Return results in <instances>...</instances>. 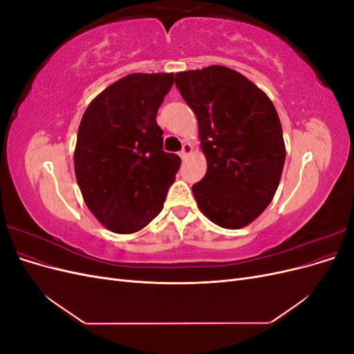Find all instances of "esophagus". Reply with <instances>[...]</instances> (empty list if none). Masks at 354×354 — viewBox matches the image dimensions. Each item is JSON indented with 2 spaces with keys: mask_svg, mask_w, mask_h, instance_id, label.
<instances>
[{
  "mask_svg": "<svg viewBox=\"0 0 354 354\" xmlns=\"http://www.w3.org/2000/svg\"><path fill=\"white\" fill-rule=\"evenodd\" d=\"M192 151H194V147H192V145L190 143H185L183 149H181V152H180L181 159H186L192 153Z\"/></svg>",
  "mask_w": 354,
  "mask_h": 354,
  "instance_id": "34e87169",
  "label": "esophagus"
}]
</instances>
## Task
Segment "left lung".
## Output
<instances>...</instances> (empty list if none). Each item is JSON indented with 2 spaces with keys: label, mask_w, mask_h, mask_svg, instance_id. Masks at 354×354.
Returning a JSON list of instances; mask_svg holds the SVG:
<instances>
[{
  "label": "left lung",
  "mask_w": 354,
  "mask_h": 354,
  "mask_svg": "<svg viewBox=\"0 0 354 354\" xmlns=\"http://www.w3.org/2000/svg\"><path fill=\"white\" fill-rule=\"evenodd\" d=\"M195 112L207 173L192 186L201 212L223 229L248 226L272 202L286 149L272 100L242 73L212 65L176 73Z\"/></svg>",
  "instance_id": "left-lung-1"
}]
</instances>
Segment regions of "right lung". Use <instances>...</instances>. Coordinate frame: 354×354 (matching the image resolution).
Here are the masks:
<instances>
[{
	"label": "right lung",
	"mask_w": 354,
	"mask_h": 354,
	"mask_svg": "<svg viewBox=\"0 0 354 354\" xmlns=\"http://www.w3.org/2000/svg\"><path fill=\"white\" fill-rule=\"evenodd\" d=\"M174 73H130L85 109L73 168L85 205L120 234L146 227L164 208L181 159L162 151L156 112Z\"/></svg>",
	"instance_id": "1"
}]
</instances>
